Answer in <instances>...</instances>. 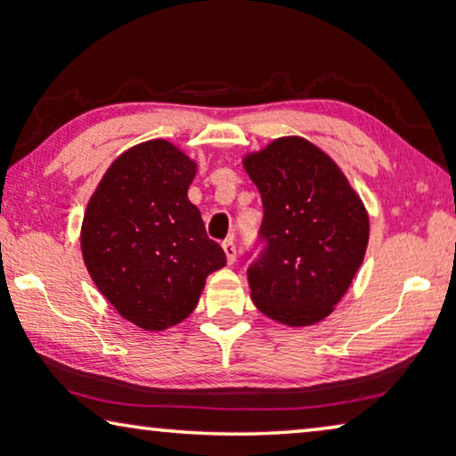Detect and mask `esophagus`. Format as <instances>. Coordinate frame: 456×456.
I'll use <instances>...</instances> for the list:
<instances>
[{"mask_svg":"<svg viewBox=\"0 0 456 456\" xmlns=\"http://www.w3.org/2000/svg\"><path fill=\"white\" fill-rule=\"evenodd\" d=\"M223 251H225V256H227V264L233 265L235 259H237L235 243H233V241H225V243H223Z\"/></svg>","mask_w":456,"mask_h":456,"instance_id":"obj_1","label":"esophagus"}]
</instances>
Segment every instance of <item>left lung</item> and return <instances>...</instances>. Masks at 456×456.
I'll return each mask as SVG.
<instances>
[{"label": "left lung", "mask_w": 456, "mask_h": 456, "mask_svg": "<svg viewBox=\"0 0 456 456\" xmlns=\"http://www.w3.org/2000/svg\"><path fill=\"white\" fill-rule=\"evenodd\" d=\"M264 203L265 251L247 272L257 310L289 328L336 310L366 256L370 217L336 160L304 136L247 152Z\"/></svg>", "instance_id": "obj_1"}]
</instances>
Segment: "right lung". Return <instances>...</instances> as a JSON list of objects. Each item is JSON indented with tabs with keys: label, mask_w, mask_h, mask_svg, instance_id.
<instances>
[{
	"label": "right lung",
	"mask_w": 456,
	"mask_h": 456,
	"mask_svg": "<svg viewBox=\"0 0 456 456\" xmlns=\"http://www.w3.org/2000/svg\"><path fill=\"white\" fill-rule=\"evenodd\" d=\"M195 175L197 160L165 138L134 144L106 168L84 213L80 247L92 281L144 331L187 320L207 275L227 264L189 200Z\"/></svg>",
	"instance_id": "right-lung-1"
}]
</instances>
